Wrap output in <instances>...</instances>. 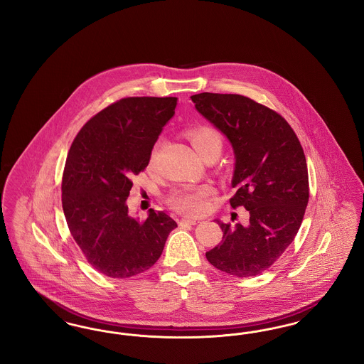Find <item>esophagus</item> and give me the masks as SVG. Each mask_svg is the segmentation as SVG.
I'll return each mask as SVG.
<instances>
[{"label": "esophagus", "instance_id": "obj_1", "mask_svg": "<svg viewBox=\"0 0 364 364\" xmlns=\"http://www.w3.org/2000/svg\"><path fill=\"white\" fill-rule=\"evenodd\" d=\"M180 224H181V225H183V224L196 225V224H199V220H195V218H183V220L180 221Z\"/></svg>", "mask_w": 364, "mask_h": 364}]
</instances>
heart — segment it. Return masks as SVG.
Masks as SVG:
<instances>
[{
  "label": "heart",
  "instance_id": "heart-1",
  "mask_svg": "<svg viewBox=\"0 0 364 364\" xmlns=\"http://www.w3.org/2000/svg\"><path fill=\"white\" fill-rule=\"evenodd\" d=\"M187 135L191 144L200 156H205L210 150L221 151L223 139L211 127L192 128ZM213 195L214 188L208 184H203L199 187H186L181 190L174 191L168 198V202L178 213L187 215H200L208 211V200Z\"/></svg>",
  "mask_w": 364,
  "mask_h": 364
}]
</instances>
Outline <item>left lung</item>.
I'll return each mask as SVG.
<instances>
[{
  "label": "left lung",
  "instance_id": "obj_1",
  "mask_svg": "<svg viewBox=\"0 0 364 364\" xmlns=\"http://www.w3.org/2000/svg\"><path fill=\"white\" fill-rule=\"evenodd\" d=\"M196 110L229 139L235 153L229 199L245 208L247 224H224L223 242L206 252L208 262L235 277L267 270L294 242L309 203V171L303 147L287 120L239 94L202 92L191 97Z\"/></svg>",
  "mask_w": 364,
  "mask_h": 364
}]
</instances>
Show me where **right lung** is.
<instances>
[{"instance_id":"add662e5","label":"right lung","mask_w":364,"mask_h":364,"mask_svg":"<svg viewBox=\"0 0 364 364\" xmlns=\"http://www.w3.org/2000/svg\"><path fill=\"white\" fill-rule=\"evenodd\" d=\"M176 105V97L122 98L91 117L72 141L61 186L65 220L87 262L107 277L149 270L177 226L153 208L139 223L125 203Z\"/></svg>"}]
</instances>
